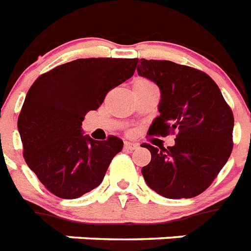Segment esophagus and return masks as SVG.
I'll return each mask as SVG.
<instances>
[{
  "mask_svg": "<svg viewBox=\"0 0 251 251\" xmlns=\"http://www.w3.org/2000/svg\"><path fill=\"white\" fill-rule=\"evenodd\" d=\"M124 148H126L127 150H135L138 148V144H136V142L124 141Z\"/></svg>",
  "mask_w": 251,
  "mask_h": 251,
  "instance_id": "obj_1",
  "label": "esophagus"
}]
</instances>
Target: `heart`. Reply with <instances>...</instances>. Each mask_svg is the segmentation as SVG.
<instances>
[{"label": "heart", "instance_id": "1", "mask_svg": "<svg viewBox=\"0 0 251 251\" xmlns=\"http://www.w3.org/2000/svg\"><path fill=\"white\" fill-rule=\"evenodd\" d=\"M137 81H141V83H149V81H146V80H137Z\"/></svg>", "mask_w": 251, "mask_h": 251}]
</instances>
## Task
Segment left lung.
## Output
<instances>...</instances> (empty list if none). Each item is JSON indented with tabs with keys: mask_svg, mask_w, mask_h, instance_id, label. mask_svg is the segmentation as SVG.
Listing matches in <instances>:
<instances>
[{
	"mask_svg": "<svg viewBox=\"0 0 251 251\" xmlns=\"http://www.w3.org/2000/svg\"><path fill=\"white\" fill-rule=\"evenodd\" d=\"M137 72L160 91L159 115L149 135L177 133L167 149L144 144L151 160L141 168L142 176L166 198L196 197L211 185L232 153L233 113L215 81L200 70L140 59Z\"/></svg>",
	"mask_w": 251,
	"mask_h": 251,
	"instance_id": "8db88e82",
	"label": "left lung"
}]
</instances>
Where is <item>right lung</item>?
I'll list each match as a JSON object with an SVG mask.
<instances>
[{
  "instance_id": "add662e5",
  "label": "right lung",
  "mask_w": 251,
  "mask_h": 251,
  "mask_svg": "<svg viewBox=\"0 0 251 251\" xmlns=\"http://www.w3.org/2000/svg\"><path fill=\"white\" fill-rule=\"evenodd\" d=\"M138 59H76L39 76L18 118L23 155L45 188L74 200L97 188L123 141H97L84 135L81 122L97 110L110 89L133 75Z\"/></svg>"
}]
</instances>
